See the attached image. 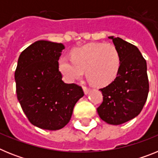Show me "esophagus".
Here are the masks:
<instances>
[{"label":"esophagus","instance_id":"34e87169","mask_svg":"<svg viewBox=\"0 0 158 158\" xmlns=\"http://www.w3.org/2000/svg\"><path fill=\"white\" fill-rule=\"evenodd\" d=\"M83 90H84V93H85V94L87 95V94H89V91H90V89H89V88L86 87V86H83Z\"/></svg>","mask_w":158,"mask_h":158}]
</instances>
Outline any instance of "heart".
I'll return each mask as SVG.
<instances>
[{
    "label": "heart",
    "instance_id": "heart-1",
    "mask_svg": "<svg viewBox=\"0 0 158 158\" xmlns=\"http://www.w3.org/2000/svg\"><path fill=\"white\" fill-rule=\"evenodd\" d=\"M120 65V54L113 44L91 43L73 50L71 58H60L58 68L69 82L81 77L86 70L90 83L101 87L114 81Z\"/></svg>",
    "mask_w": 158,
    "mask_h": 158
}]
</instances>
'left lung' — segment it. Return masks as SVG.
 I'll return each instance as SVG.
<instances>
[{
  "label": "left lung",
  "instance_id": "left-lung-1",
  "mask_svg": "<svg viewBox=\"0 0 158 158\" xmlns=\"http://www.w3.org/2000/svg\"><path fill=\"white\" fill-rule=\"evenodd\" d=\"M108 38L118 49L121 65L115 80L100 89L103 102L97 112L107 123L119 125L138 116L143 108L149 93L147 65L138 47L121 38Z\"/></svg>",
  "mask_w": 158,
  "mask_h": 158
}]
</instances>
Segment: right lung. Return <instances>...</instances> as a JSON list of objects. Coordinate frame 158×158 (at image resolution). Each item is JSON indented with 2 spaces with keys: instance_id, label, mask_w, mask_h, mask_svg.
<instances>
[{
  "instance_id": "obj_1",
  "label": "right lung",
  "mask_w": 158,
  "mask_h": 158,
  "mask_svg": "<svg viewBox=\"0 0 158 158\" xmlns=\"http://www.w3.org/2000/svg\"><path fill=\"white\" fill-rule=\"evenodd\" d=\"M64 49L62 43L39 40L18 58L15 72L17 99L31 123L41 129L63 128L84 96L81 87L62 80L58 60Z\"/></svg>"
}]
</instances>
